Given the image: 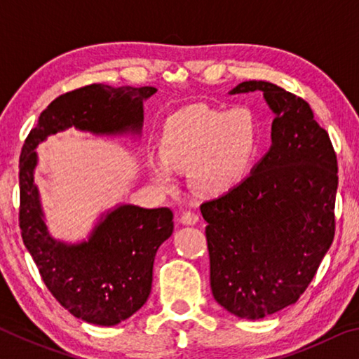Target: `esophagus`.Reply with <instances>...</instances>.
<instances>
[{"instance_id":"obj_1","label":"esophagus","mask_w":359,"mask_h":359,"mask_svg":"<svg viewBox=\"0 0 359 359\" xmlns=\"http://www.w3.org/2000/svg\"><path fill=\"white\" fill-rule=\"evenodd\" d=\"M180 222L184 224H196L199 222V217L194 214V212L190 210H185L184 214L180 215Z\"/></svg>"}]
</instances>
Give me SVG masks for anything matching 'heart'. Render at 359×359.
I'll return each mask as SVG.
<instances>
[{
  "label": "heart",
  "instance_id": "b5f03b06",
  "mask_svg": "<svg viewBox=\"0 0 359 359\" xmlns=\"http://www.w3.org/2000/svg\"><path fill=\"white\" fill-rule=\"evenodd\" d=\"M258 145L259 126L248 109L188 107L163 125L158 139L160 158L149 161V172L160 187L172 188V169H187L194 191L220 198L247 179Z\"/></svg>",
  "mask_w": 359,
  "mask_h": 359
}]
</instances>
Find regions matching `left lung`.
I'll return each instance as SVG.
<instances>
[{
    "mask_svg": "<svg viewBox=\"0 0 359 359\" xmlns=\"http://www.w3.org/2000/svg\"><path fill=\"white\" fill-rule=\"evenodd\" d=\"M276 115L271 149L229 194L201 205L210 288L236 317L259 320L294 304L334 239L337 158L311 106L276 83L247 81Z\"/></svg>",
    "mask_w": 359,
    "mask_h": 359,
    "instance_id": "left-lung-1",
    "label": "left lung"
}]
</instances>
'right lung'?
<instances>
[{
    "instance_id": "add662e5",
    "label": "right lung",
    "mask_w": 359,
    "mask_h": 359,
    "mask_svg": "<svg viewBox=\"0 0 359 359\" xmlns=\"http://www.w3.org/2000/svg\"><path fill=\"white\" fill-rule=\"evenodd\" d=\"M155 87L93 83L53 100L29 131L20 155V229L41 277L65 309L87 323L115 326L149 299L156 250L174 231L168 208L117 204L102 212L88 238L55 239L48 233L34 171L38 145L76 128L93 136H141L144 101Z\"/></svg>"
}]
</instances>
